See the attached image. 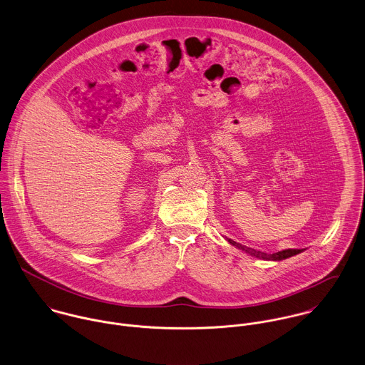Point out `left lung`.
Segmentation results:
<instances>
[{"label": "left lung", "instance_id": "obj_1", "mask_svg": "<svg viewBox=\"0 0 365 365\" xmlns=\"http://www.w3.org/2000/svg\"><path fill=\"white\" fill-rule=\"evenodd\" d=\"M228 242L232 244L234 247H237V248H240V250H242V251H245V252H248V254L257 257V258L269 259V261H281V259L289 258V257H293V255H296V254H299V252L303 251V250H292V248H289V250L278 251V252H274V254H267V252H262V251H258V250L245 247V245H242V244H240V242H235V241H232V240H228Z\"/></svg>", "mask_w": 365, "mask_h": 365}]
</instances>
